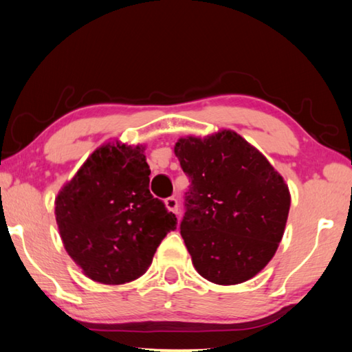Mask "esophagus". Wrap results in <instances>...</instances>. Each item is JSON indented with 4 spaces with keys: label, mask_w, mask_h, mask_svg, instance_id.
<instances>
[{
    "label": "esophagus",
    "mask_w": 352,
    "mask_h": 352,
    "mask_svg": "<svg viewBox=\"0 0 352 352\" xmlns=\"http://www.w3.org/2000/svg\"><path fill=\"white\" fill-rule=\"evenodd\" d=\"M164 204H166L168 210H170L172 213H175V215H178V201L175 197H169L164 199Z\"/></svg>",
    "instance_id": "34e87169"
}]
</instances>
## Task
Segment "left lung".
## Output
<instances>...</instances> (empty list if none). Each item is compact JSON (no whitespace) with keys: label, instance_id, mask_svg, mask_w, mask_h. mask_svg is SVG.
I'll return each mask as SVG.
<instances>
[{"label":"left lung","instance_id":"8db88e82","mask_svg":"<svg viewBox=\"0 0 352 352\" xmlns=\"http://www.w3.org/2000/svg\"><path fill=\"white\" fill-rule=\"evenodd\" d=\"M174 153L190 180L180 233L195 270L218 285L256 276L284 236L292 203L284 178L232 129L182 137Z\"/></svg>","mask_w":352,"mask_h":352}]
</instances>
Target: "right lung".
I'll return each instance as SVG.
<instances>
[{
	"mask_svg": "<svg viewBox=\"0 0 352 352\" xmlns=\"http://www.w3.org/2000/svg\"><path fill=\"white\" fill-rule=\"evenodd\" d=\"M144 146H99L54 199L67 253L87 278L119 285L148 270L177 218L149 192Z\"/></svg>",
	"mask_w": 352,
	"mask_h": 352,
	"instance_id": "obj_1",
	"label": "right lung"
}]
</instances>
